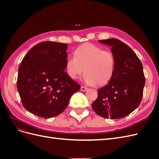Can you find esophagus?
<instances>
[{
  "mask_svg": "<svg viewBox=\"0 0 159 159\" xmlns=\"http://www.w3.org/2000/svg\"><path fill=\"white\" fill-rule=\"evenodd\" d=\"M88 89V88L84 87V86H81V90L82 91H87Z\"/></svg>",
  "mask_w": 159,
  "mask_h": 159,
  "instance_id": "1",
  "label": "esophagus"
}]
</instances>
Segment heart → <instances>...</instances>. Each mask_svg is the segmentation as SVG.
Wrapping results in <instances>:
<instances>
[{
    "instance_id": "1",
    "label": "heart",
    "mask_w": 159,
    "mask_h": 159,
    "mask_svg": "<svg viewBox=\"0 0 159 159\" xmlns=\"http://www.w3.org/2000/svg\"><path fill=\"white\" fill-rule=\"evenodd\" d=\"M74 56L69 57L66 64L67 74L71 79H77L85 71L86 83L103 86L113 78L116 63L112 51L102 50L91 43H85L75 50Z\"/></svg>"
}]
</instances>
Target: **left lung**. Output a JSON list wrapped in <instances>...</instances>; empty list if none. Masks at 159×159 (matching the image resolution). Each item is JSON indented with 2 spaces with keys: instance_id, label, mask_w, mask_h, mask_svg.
<instances>
[{
  "instance_id": "8db88e82",
  "label": "left lung",
  "mask_w": 159,
  "mask_h": 159,
  "mask_svg": "<svg viewBox=\"0 0 159 159\" xmlns=\"http://www.w3.org/2000/svg\"><path fill=\"white\" fill-rule=\"evenodd\" d=\"M99 42L111 46L116 64L113 78L98 90V98L91 107L102 117L123 118L141 102L145 84L142 63L131 48L121 40L110 38Z\"/></svg>"
}]
</instances>
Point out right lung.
<instances>
[{
    "label": "right lung",
    "instance_id": "1",
    "mask_svg": "<svg viewBox=\"0 0 159 159\" xmlns=\"http://www.w3.org/2000/svg\"><path fill=\"white\" fill-rule=\"evenodd\" d=\"M68 45L43 42L34 46L18 68L17 89L22 103L37 116L51 118L68 106L80 85L71 79L66 69Z\"/></svg>",
    "mask_w": 159,
    "mask_h": 159
}]
</instances>
